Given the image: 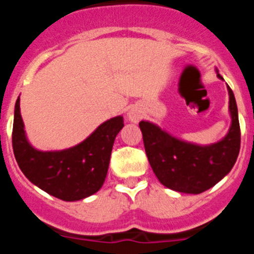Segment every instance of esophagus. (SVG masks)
Wrapping results in <instances>:
<instances>
[{
	"instance_id": "esophagus-1",
	"label": "esophagus",
	"mask_w": 254,
	"mask_h": 254,
	"mask_svg": "<svg viewBox=\"0 0 254 254\" xmlns=\"http://www.w3.org/2000/svg\"><path fill=\"white\" fill-rule=\"evenodd\" d=\"M141 116H142V114H141V112L137 111V109H132V111L128 113V118L129 121H132V122H138Z\"/></svg>"
}]
</instances>
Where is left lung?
I'll use <instances>...</instances> for the list:
<instances>
[{
    "label": "left lung",
    "instance_id": "obj_1",
    "mask_svg": "<svg viewBox=\"0 0 254 254\" xmlns=\"http://www.w3.org/2000/svg\"><path fill=\"white\" fill-rule=\"evenodd\" d=\"M228 89L232 127L225 138L210 146L177 140L158 126L141 121L145 151L161 185L183 193L197 194L214 187L234 167L241 150V126L234 94Z\"/></svg>",
    "mask_w": 254,
    "mask_h": 254
}]
</instances>
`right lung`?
<instances>
[{
	"mask_svg": "<svg viewBox=\"0 0 254 254\" xmlns=\"http://www.w3.org/2000/svg\"><path fill=\"white\" fill-rule=\"evenodd\" d=\"M123 126L122 117H116L99 126L77 146L64 151H38L25 137L17 98L12 126L13 155L26 178L40 190L64 201H77L94 194L103 186L114 140Z\"/></svg>",
	"mask_w": 254,
	"mask_h": 254,
	"instance_id": "1",
	"label": "right lung"
}]
</instances>
